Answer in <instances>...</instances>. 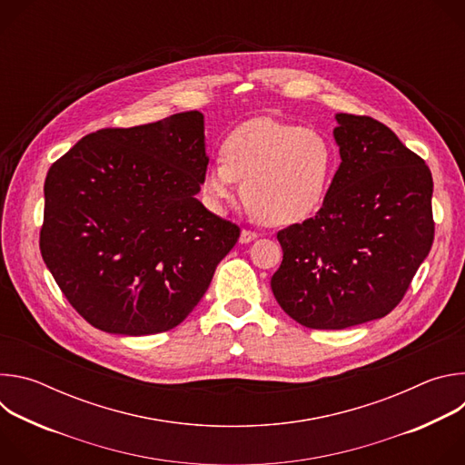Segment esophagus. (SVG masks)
Returning a JSON list of instances; mask_svg holds the SVG:
<instances>
[{"mask_svg": "<svg viewBox=\"0 0 465 465\" xmlns=\"http://www.w3.org/2000/svg\"><path fill=\"white\" fill-rule=\"evenodd\" d=\"M257 239V233L255 232H252V230H242L241 232V237H239V242L241 244H246V242H252V241H255Z\"/></svg>", "mask_w": 465, "mask_h": 465, "instance_id": "obj_1", "label": "esophagus"}]
</instances>
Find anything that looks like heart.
I'll return each mask as SVG.
<instances>
[{
    "label": "heart",
    "instance_id": "b5f03b06",
    "mask_svg": "<svg viewBox=\"0 0 465 465\" xmlns=\"http://www.w3.org/2000/svg\"><path fill=\"white\" fill-rule=\"evenodd\" d=\"M221 159L203 174L201 189L215 212L235 203L242 183L248 210L269 226H291L312 217L329 194L337 153L314 128L261 117L233 128L221 145Z\"/></svg>",
    "mask_w": 465,
    "mask_h": 465
}]
</instances>
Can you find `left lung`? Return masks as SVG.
I'll use <instances>...</instances> for the list:
<instances>
[{"label": "left lung", "instance_id": "obj_1", "mask_svg": "<svg viewBox=\"0 0 465 465\" xmlns=\"http://www.w3.org/2000/svg\"><path fill=\"white\" fill-rule=\"evenodd\" d=\"M342 163L314 217L278 232L271 287L311 329H346L393 311L434 241L432 174L370 115L339 114Z\"/></svg>", "mask_w": 465, "mask_h": 465}]
</instances>
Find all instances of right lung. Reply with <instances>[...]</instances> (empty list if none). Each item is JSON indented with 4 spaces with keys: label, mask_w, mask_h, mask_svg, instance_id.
<instances>
[{
    "label": "right lung",
    "mask_w": 465,
    "mask_h": 465,
    "mask_svg": "<svg viewBox=\"0 0 465 465\" xmlns=\"http://www.w3.org/2000/svg\"><path fill=\"white\" fill-rule=\"evenodd\" d=\"M208 162L191 110L92 132L49 167L40 252L88 323L154 335L201 302L241 233L194 198Z\"/></svg>",
    "instance_id": "obj_1"
}]
</instances>
